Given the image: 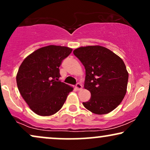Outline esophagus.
Returning <instances> with one entry per match:
<instances>
[{"label":"esophagus","instance_id":"1","mask_svg":"<svg viewBox=\"0 0 150 150\" xmlns=\"http://www.w3.org/2000/svg\"><path fill=\"white\" fill-rule=\"evenodd\" d=\"M75 87H76V88L77 89V90L79 91L82 88V85H81L80 83H77V84H76V86Z\"/></svg>","mask_w":150,"mask_h":150}]
</instances>
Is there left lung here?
<instances>
[{
  "label": "left lung",
  "mask_w": 150,
  "mask_h": 150,
  "mask_svg": "<svg viewBox=\"0 0 150 150\" xmlns=\"http://www.w3.org/2000/svg\"><path fill=\"white\" fill-rule=\"evenodd\" d=\"M86 70L84 88L91 93L84 107L96 114H106L122 101L129 74L120 57L100 45L80 47L73 51Z\"/></svg>",
  "instance_id": "1"
}]
</instances>
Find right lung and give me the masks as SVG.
Wrapping results in <instances>:
<instances>
[{
	"instance_id": "right-lung-1",
	"label": "right lung",
	"mask_w": 150,
	"mask_h": 150,
	"mask_svg": "<svg viewBox=\"0 0 150 150\" xmlns=\"http://www.w3.org/2000/svg\"><path fill=\"white\" fill-rule=\"evenodd\" d=\"M73 49L50 45L35 50L21 64L16 83L30 109L41 116L61 109L73 87L59 81V66Z\"/></svg>"
}]
</instances>
